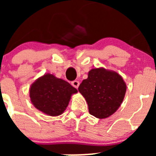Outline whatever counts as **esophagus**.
<instances>
[{
  "label": "esophagus",
  "instance_id": "esophagus-1",
  "mask_svg": "<svg viewBox=\"0 0 156 156\" xmlns=\"http://www.w3.org/2000/svg\"><path fill=\"white\" fill-rule=\"evenodd\" d=\"M71 84L73 85L75 88H78V87H79L80 85V82L77 80H73V81H72Z\"/></svg>",
  "mask_w": 156,
  "mask_h": 156
}]
</instances>
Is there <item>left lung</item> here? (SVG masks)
Returning a JSON list of instances; mask_svg holds the SVG:
<instances>
[{
    "label": "left lung",
    "instance_id": "left-lung-1",
    "mask_svg": "<svg viewBox=\"0 0 156 156\" xmlns=\"http://www.w3.org/2000/svg\"><path fill=\"white\" fill-rule=\"evenodd\" d=\"M126 86L121 76L105 69H93L78 87L90 115L104 119L113 114L124 98Z\"/></svg>",
    "mask_w": 156,
    "mask_h": 156
}]
</instances>
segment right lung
I'll return each mask as SVG.
<instances>
[{
	"label": "right lung",
	"mask_w": 156,
	"mask_h": 156,
	"mask_svg": "<svg viewBox=\"0 0 156 156\" xmlns=\"http://www.w3.org/2000/svg\"><path fill=\"white\" fill-rule=\"evenodd\" d=\"M77 93L68 82L46 74L32 84L30 96L37 109L47 115H59L68 106L71 95Z\"/></svg>",
	"instance_id": "1"
}]
</instances>
